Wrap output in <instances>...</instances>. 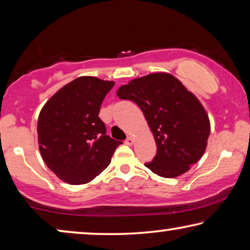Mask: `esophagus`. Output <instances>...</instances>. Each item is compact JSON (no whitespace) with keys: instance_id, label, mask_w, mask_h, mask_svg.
<instances>
[{"instance_id":"obj_1","label":"esophagus","mask_w":250,"mask_h":250,"mask_svg":"<svg viewBox=\"0 0 250 250\" xmlns=\"http://www.w3.org/2000/svg\"><path fill=\"white\" fill-rule=\"evenodd\" d=\"M125 145H128V146H131L132 144H133V138L132 137H128V138H126V139H125Z\"/></svg>"}]
</instances>
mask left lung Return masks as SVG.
<instances>
[{
    "mask_svg": "<svg viewBox=\"0 0 250 250\" xmlns=\"http://www.w3.org/2000/svg\"><path fill=\"white\" fill-rule=\"evenodd\" d=\"M117 94L139 105L151 129L157 153L145 166L153 173L178 177L203 157L210 122L199 100L177 78L152 73L122 85Z\"/></svg>",
    "mask_w": 250,
    "mask_h": 250,
    "instance_id": "8db88e82",
    "label": "left lung"
}]
</instances>
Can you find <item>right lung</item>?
Instances as JSON below:
<instances>
[{
  "label": "right lung",
  "instance_id": "obj_1",
  "mask_svg": "<svg viewBox=\"0 0 250 250\" xmlns=\"http://www.w3.org/2000/svg\"><path fill=\"white\" fill-rule=\"evenodd\" d=\"M114 85L94 77H80L58 91L38 120L40 152L61 180L81 185L108 167L121 141L106 134L100 106Z\"/></svg>",
  "mask_w": 250,
  "mask_h": 250
}]
</instances>
